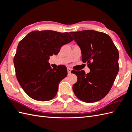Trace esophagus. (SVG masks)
Masks as SVG:
<instances>
[{"label": "esophagus", "instance_id": "obj_1", "mask_svg": "<svg viewBox=\"0 0 132 132\" xmlns=\"http://www.w3.org/2000/svg\"><path fill=\"white\" fill-rule=\"evenodd\" d=\"M67 70H68V74H70V73H71V69H70V68H67Z\"/></svg>", "mask_w": 132, "mask_h": 132}]
</instances>
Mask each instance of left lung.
I'll return each mask as SVG.
<instances>
[{
  "label": "left lung",
  "instance_id": "obj_1",
  "mask_svg": "<svg viewBox=\"0 0 132 132\" xmlns=\"http://www.w3.org/2000/svg\"><path fill=\"white\" fill-rule=\"evenodd\" d=\"M81 49L82 60L90 72L72 71L77 82L72 86L78 99L86 103L97 102L108 94L119 70V54L109 36L93 30L71 32Z\"/></svg>",
  "mask_w": 132,
  "mask_h": 132
}]
</instances>
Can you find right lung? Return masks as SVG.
I'll return each mask as SVG.
<instances>
[{
    "label": "right lung",
    "instance_id": "add662e5",
    "mask_svg": "<svg viewBox=\"0 0 132 132\" xmlns=\"http://www.w3.org/2000/svg\"><path fill=\"white\" fill-rule=\"evenodd\" d=\"M72 40L68 32L34 30L20 41L13 63L17 79L29 97L41 102L55 97L68 71L64 66L52 69L49 57L58 54L62 46Z\"/></svg>",
    "mask_w": 132,
    "mask_h": 132
}]
</instances>
